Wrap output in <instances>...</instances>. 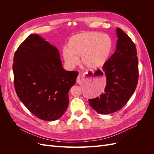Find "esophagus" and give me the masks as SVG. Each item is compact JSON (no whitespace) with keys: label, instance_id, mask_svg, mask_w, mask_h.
<instances>
[{"label":"esophagus","instance_id":"1","mask_svg":"<svg viewBox=\"0 0 154 154\" xmlns=\"http://www.w3.org/2000/svg\"><path fill=\"white\" fill-rule=\"evenodd\" d=\"M80 78H81V76L79 75L77 78V80H76V83H78V84H80V82H81V80H80Z\"/></svg>","mask_w":154,"mask_h":154}]
</instances>
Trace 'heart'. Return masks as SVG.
I'll return each instance as SVG.
<instances>
[{
    "mask_svg": "<svg viewBox=\"0 0 154 154\" xmlns=\"http://www.w3.org/2000/svg\"><path fill=\"white\" fill-rule=\"evenodd\" d=\"M114 48L111 37L100 32L88 31L72 36L68 40L67 48L62 51L65 63L71 68L78 62L88 69L99 68L108 61Z\"/></svg>",
    "mask_w": 154,
    "mask_h": 154,
    "instance_id": "b5f03b06",
    "label": "heart"
}]
</instances>
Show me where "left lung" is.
Listing matches in <instances>:
<instances>
[{
  "instance_id": "8db88e82",
  "label": "left lung",
  "mask_w": 154,
  "mask_h": 154,
  "mask_svg": "<svg viewBox=\"0 0 154 154\" xmlns=\"http://www.w3.org/2000/svg\"><path fill=\"white\" fill-rule=\"evenodd\" d=\"M116 49L103 66L106 78L103 93L88 102L99 114L117 112L127 103L136 90L138 82V58L136 45L119 27Z\"/></svg>"
}]
</instances>
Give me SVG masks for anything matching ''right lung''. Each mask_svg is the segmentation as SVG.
I'll return each mask as SVG.
<instances>
[{
    "label": "right lung",
    "instance_id": "1",
    "mask_svg": "<svg viewBox=\"0 0 154 154\" xmlns=\"http://www.w3.org/2000/svg\"><path fill=\"white\" fill-rule=\"evenodd\" d=\"M58 49L42 37L31 34L14 55V85L18 98L37 118L59 119L67 110L69 91L78 72L62 67Z\"/></svg>",
    "mask_w": 154,
    "mask_h": 154
}]
</instances>
